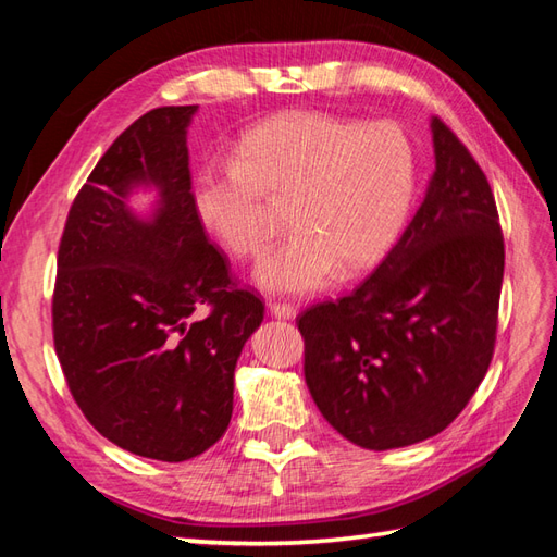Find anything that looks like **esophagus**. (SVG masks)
<instances>
[{
	"label": "esophagus",
	"instance_id": "esophagus-1",
	"mask_svg": "<svg viewBox=\"0 0 557 557\" xmlns=\"http://www.w3.org/2000/svg\"><path fill=\"white\" fill-rule=\"evenodd\" d=\"M269 312L278 319H293L298 310L290 302H269Z\"/></svg>",
	"mask_w": 557,
	"mask_h": 557
}]
</instances>
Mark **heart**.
<instances>
[{
    "instance_id": "1",
    "label": "heart",
    "mask_w": 557,
    "mask_h": 557,
    "mask_svg": "<svg viewBox=\"0 0 557 557\" xmlns=\"http://www.w3.org/2000/svg\"><path fill=\"white\" fill-rule=\"evenodd\" d=\"M414 147L395 123L293 111L243 135L231 164L209 166L195 202L233 257L262 255L286 205L295 228L257 269L269 290L307 293L333 269L352 274L386 255L414 195Z\"/></svg>"
}]
</instances>
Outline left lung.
Segmentation results:
<instances>
[{"mask_svg":"<svg viewBox=\"0 0 557 557\" xmlns=\"http://www.w3.org/2000/svg\"><path fill=\"white\" fill-rule=\"evenodd\" d=\"M431 131L436 171L398 243L355 290L295 319L319 412L367 450L441 434L496 348L505 269L496 197L446 121Z\"/></svg>","mask_w":557,"mask_h":557,"instance_id":"8db88e82","label":"left lung"}]
</instances>
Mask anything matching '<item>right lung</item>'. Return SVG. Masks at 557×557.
<instances>
[{"mask_svg":"<svg viewBox=\"0 0 557 557\" xmlns=\"http://www.w3.org/2000/svg\"><path fill=\"white\" fill-rule=\"evenodd\" d=\"M195 111L152 109L111 143L69 209L52 295L54 350L81 412L119 448L162 462L224 436L236 362L264 319L197 214ZM140 182L160 190L150 222L125 205Z\"/></svg>","mask_w":557,"mask_h":557,"instance_id":"add662e5","label":"right lung"}]
</instances>
